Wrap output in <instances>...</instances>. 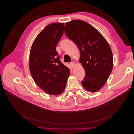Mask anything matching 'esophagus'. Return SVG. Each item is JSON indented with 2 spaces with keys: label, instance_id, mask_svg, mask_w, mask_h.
I'll return each mask as SVG.
<instances>
[{
  "label": "esophagus",
  "instance_id": "esophagus-1",
  "mask_svg": "<svg viewBox=\"0 0 134 134\" xmlns=\"http://www.w3.org/2000/svg\"><path fill=\"white\" fill-rule=\"evenodd\" d=\"M70 64L72 68H74V66H75V63H74V62H71Z\"/></svg>",
  "mask_w": 134,
  "mask_h": 134
}]
</instances>
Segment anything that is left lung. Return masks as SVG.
<instances>
[{
    "label": "left lung",
    "instance_id": "8db88e82",
    "mask_svg": "<svg viewBox=\"0 0 134 134\" xmlns=\"http://www.w3.org/2000/svg\"><path fill=\"white\" fill-rule=\"evenodd\" d=\"M64 31L79 49V62L86 71L83 87L91 92L99 91L107 82L113 65L108 43L94 27L81 20L66 23Z\"/></svg>",
    "mask_w": 134,
    "mask_h": 134
}]
</instances>
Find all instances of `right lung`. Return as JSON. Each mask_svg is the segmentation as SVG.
<instances>
[{"label": "right lung", "instance_id": "add662e5", "mask_svg": "<svg viewBox=\"0 0 134 134\" xmlns=\"http://www.w3.org/2000/svg\"><path fill=\"white\" fill-rule=\"evenodd\" d=\"M64 25V23L48 25L36 37L30 51L29 68L32 78L42 90L51 95L64 92L70 73L56 51Z\"/></svg>", "mask_w": 134, "mask_h": 134}]
</instances>
